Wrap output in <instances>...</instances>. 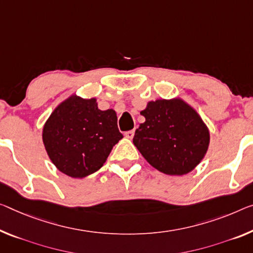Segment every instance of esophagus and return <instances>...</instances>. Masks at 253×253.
I'll list each match as a JSON object with an SVG mask.
<instances>
[{"instance_id": "obj_1", "label": "esophagus", "mask_w": 253, "mask_h": 253, "mask_svg": "<svg viewBox=\"0 0 253 253\" xmlns=\"http://www.w3.org/2000/svg\"><path fill=\"white\" fill-rule=\"evenodd\" d=\"M124 135H126V138H127V139H132V138H133V135H134V131L133 130L126 131V133H124Z\"/></svg>"}]
</instances>
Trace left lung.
I'll return each instance as SVG.
<instances>
[{
  "instance_id": "1",
  "label": "left lung",
  "mask_w": 253,
  "mask_h": 253,
  "mask_svg": "<svg viewBox=\"0 0 253 253\" xmlns=\"http://www.w3.org/2000/svg\"><path fill=\"white\" fill-rule=\"evenodd\" d=\"M146 121L135 130L133 143L149 164L169 175H184L203 161L209 130L183 99H157L140 112Z\"/></svg>"
}]
</instances>
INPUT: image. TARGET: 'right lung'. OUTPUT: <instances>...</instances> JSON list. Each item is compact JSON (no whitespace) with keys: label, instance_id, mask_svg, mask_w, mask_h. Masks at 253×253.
<instances>
[{"label":"right lung","instance_id":"obj_1","mask_svg":"<svg viewBox=\"0 0 253 253\" xmlns=\"http://www.w3.org/2000/svg\"><path fill=\"white\" fill-rule=\"evenodd\" d=\"M123 135L114 110L100 111L96 98L70 96L42 127V142L50 161L65 175L83 178L106 162Z\"/></svg>","mask_w":253,"mask_h":253}]
</instances>
